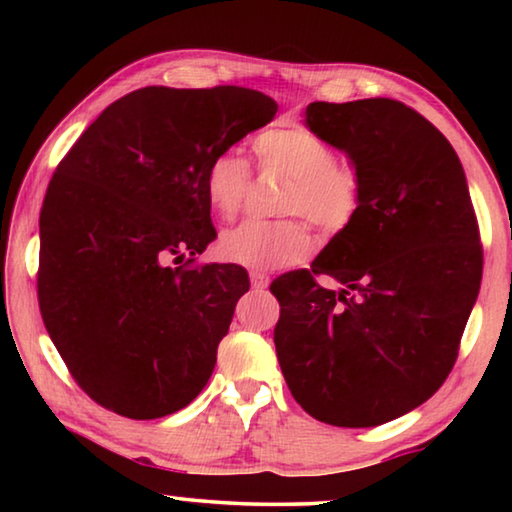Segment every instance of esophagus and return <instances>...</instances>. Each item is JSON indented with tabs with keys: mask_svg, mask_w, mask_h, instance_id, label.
Segmentation results:
<instances>
[{
	"mask_svg": "<svg viewBox=\"0 0 512 512\" xmlns=\"http://www.w3.org/2000/svg\"><path fill=\"white\" fill-rule=\"evenodd\" d=\"M268 282H271V280H268L266 273L250 271V284H253V289H266Z\"/></svg>",
	"mask_w": 512,
	"mask_h": 512,
	"instance_id": "1",
	"label": "esophagus"
}]
</instances>
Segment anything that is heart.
Here are the masks:
<instances>
[{
  "instance_id": "obj_1",
  "label": "heart",
  "mask_w": 512,
  "mask_h": 512,
  "mask_svg": "<svg viewBox=\"0 0 512 512\" xmlns=\"http://www.w3.org/2000/svg\"><path fill=\"white\" fill-rule=\"evenodd\" d=\"M259 167L291 176L280 201L284 219H248L221 237V255L230 262L273 271L300 264L314 250L308 219L327 235H339L357 219L363 203V178L357 164L336 160L334 146L307 126H275L255 140ZM248 160L235 149L214 155L205 169V196L221 219H235L246 203Z\"/></svg>"
}]
</instances>
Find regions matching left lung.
<instances>
[{"mask_svg":"<svg viewBox=\"0 0 512 512\" xmlns=\"http://www.w3.org/2000/svg\"><path fill=\"white\" fill-rule=\"evenodd\" d=\"M305 115L359 167L363 203L311 271L271 284L277 361L311 418L377 427L427 402L452 372L481 287L479 225L461 160L420 112L359 99L314 101ZM316 274L344 289L320 288Z\"/></svg>","mask_w":512,"mask_h":512,"instance_id":"left-lung-1","label":"left lung"}]
</instances>
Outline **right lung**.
Wrapping results in <instances>:
<instances>
[{
    "mask_svg": "<svg viewBox=\"0 0 512 512\" xmlns=\"http://www.w3.org/2000/svg\"><path fill=\"white\" fill-rule=\"evenodd\" d=\"M275 112L237 85H151L110 103L60 160L40 210V314L103 409L164 418L212 377L250 282L237 264L192 266L216 237L205 169Z\"/></svg>",
    "mask_w": 512,
    "mask_h": 512,
    "instance_id": "right-lung-1",
    "label": "right lung"
}]
</instances>
